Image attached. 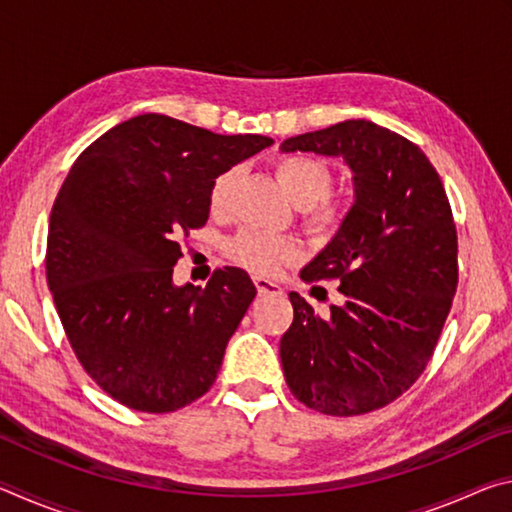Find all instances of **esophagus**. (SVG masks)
Segmentation results:
<instances>
[{
    "instance_id": "34e87169",
    "label": "esophagus",
    "mask_w": 512,
    "mask_h": 512,
    "mask_svg": "<svg viewBox=\"0 0 512 512\" xmlns=\"http://www.w3.org/2000/svg\"><path fill=\"white\" fill-rule=\"evenodd\" d=\"M253 282H255V287H257V293L262 298H266V296H280V293H282L280 284L266 280V277H253Z\"/></svg>"
}]
</instances>
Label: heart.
I'll return each instance as SVG.
<instances>
[{
  "mask_svg": "<svg viewBox=\"0 0 512 512\" xmlns=\"http://www.w3.org/2000/svg\"><path fill=\"white\" fill-rule=\"evenodd\" d=\"M275 178L293 203L305 210L302 221L316 235H334L341 228L348 207L329 194L334 185V173L323 160L311 158V155H282L273 164ZM235 169L223 171L214 178L210 187V210L214 216H225L232 207V192H235ZM225 253L239 266L253 273H273L282 264L298 259L300 246L293 239L264 235V232L244 230L232 237L225 246Z\"/></svg>",
  "mask_w": 512,
  "mask_h": 512,
  "instance_id": "obj_1",
  "label": "heart"
}]
</instances>
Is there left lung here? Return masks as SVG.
<instances>
[{
	"mask_svg": "<svg viewBox=\"0 0 512 512\" xmlns=\"http://www.w3.org/2000/svg\"><path fill=\"white\" fill-rule=\"evenodd\" d=\"M282 151L336 155L354 173L339 235L300 273L307 284L339 280L343 305L318 316L289 293L284 379L314 411L370 413L418 381L452 309L458 237L443 180L418 144L366 119L289 137Z\"/></svg>",
	"mask_w": 512,
	"mask_h": 512,
	"instance_id": "left-lung-1",
	"label": "left lung"
}]
</instances>
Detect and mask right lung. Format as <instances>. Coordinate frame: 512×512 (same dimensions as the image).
<instances>
[{"label": "right lung", "instance_id": "right-lung-1", "mask_svg": "<svg viewBox=\"0 0 512 512\" xmlns=\"http://www.w3.org/2000/svg\"><path fill=\"white\" fill-rule=\"evenodd\" d=\"M140 115L94 140L51 207L47 284L76 359L112 400L171 413L210 391L255 298L235 266L173 287L178 237L203 228L216 176L271 146Z\"/></svg>", "mask_w": 512, "mask_h": 512}]
</instances>
